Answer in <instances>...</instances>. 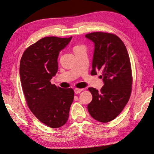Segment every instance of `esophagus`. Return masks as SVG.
<instances>
[{
	"label": "esophagus",
	"mask_w": 154,
	"mask_h": 154,
	"mask_svg": "<svg viewBox=\"0 0 154 154\" xmlns=\"http://www.w3.org/2000/svg\"><path fill=\"white\" fill-rule=\"evenodd\" d=\"M82 91H83V89H81V88H74V93H75V94H76L80 93V92H81Z\"/></svg>",
	"instance_id": "34e87169"
}]
</instances>
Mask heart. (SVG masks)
<instances>
[{
  "label": "heart",
  "instance_id": "heart-1",
  "mask_svg": "<svg viewBox=\"0 0 154 154\" xmlns=\"http://www.w3.org/2000/svg\"><path fill=\"white\" fill-rule=\"evenodd\" d=\"M82 47V46H75V47H74V49H73V50L79 49V48H80V47Z\"/></svg>",
  "mask_w": 154,
  "mask_h": 154
}]
</instances>
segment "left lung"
Segmentation results:
<instances>
[{"label": "left lung", "mask_w": 154, "mask_h": 154, "mask_svg": "<svg viewBox=\"0 0 154 154\" xmlns=\"http://www.w3.org/2000/svg\"><path fill=\"white\" fill-rule=\"evenodd\" d=\"M85 37L95 46L91 74L101 71L104 83L100 91L88 88L92 95L88 112L96 121L107 122L121 113L131 97L132 77L128 53L124 43L115 34L93 32Z\"/></svg>", "instance_id": "8db88e82"}]
</instances>
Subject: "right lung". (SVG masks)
<instances>
[{
  "mask_svg": "<svg viewBox=\"0 0 154 154\" xmlns=\"http://www.w3.org/2000/svg\"><path fill=\"white\" fill-rule=\"evenodd\" d=\"M72 37H46L23 52L20 64L22 87L33 114L51 128L61 127L68 121L74 94L51 83L58 70L57 59Z\"/></svg>",
  "mask_w": 154,
  "mask_h": 154,
  "instance_id": "right-lung-1",
  "label": "right lung"
}]
</instances>
